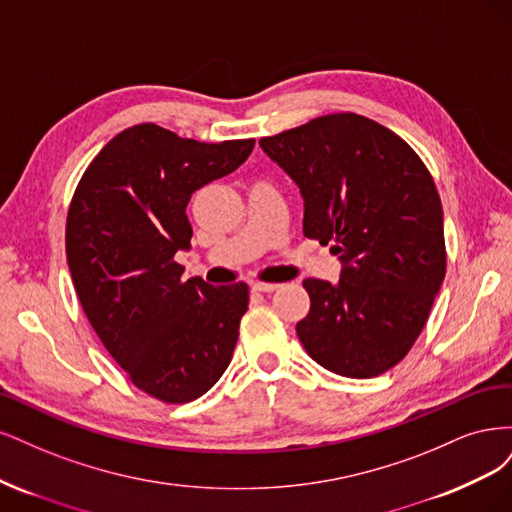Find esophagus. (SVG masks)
<instances>
[{
  "instance_id": "1",
  "label": "esophagus",
  "mask_w": 512,
  "mask_h": 512,
  "mask_svg": "<svg viewBox=\"0 0 512 512\" xmlns=\"http://www.w3.org/2000/svg\"><path fill=\"white\" fill-rule=\"evenodd\" d=\"M278 287H280L278 283H253V291H261V293H272Z\"/></svg>"
}]
</instances>
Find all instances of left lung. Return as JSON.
Returning <instances> with one entry per match:
<instances>
[{
    "mask_svg": "<svg viewBox=\"0 0 512 512\" xmlns=\"http://www.w3.org/2000/svg\"><path fill=\"white\" fill-rule=\"evenodd\" d=\"M304 200V236L334 242L336 285L306 278L295 325L325 370L372 378L406 357L447 272L442 204L419 155L353 112L327 114L259 140Z\"/></svg>",
    "mask_w": 512,
    "mask_h": 512,
    "instance_id": "obj_1",
    "label": "left lung"
}]
</instances>
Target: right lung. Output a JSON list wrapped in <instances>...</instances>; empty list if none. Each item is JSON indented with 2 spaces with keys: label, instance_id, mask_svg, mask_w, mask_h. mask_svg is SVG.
<instances>
[{
  "label": "right lung",
  "instance_id": "right-lung-1",
  "mask_svg": "<svg viewBox=\"0 0 512 512\" xmlns=\"http://www.w3.org/2000/svg\"><path fill=\"white\" fill-rule=\"evenodd\" d=\"M253 146L134 125L97 153L72 197L65 253L82 310L131 383L161 402L200 398L232 361L249 287L183 280L174 255L191 249L193 191L238 170Z\"/></svg>",
  "mask_w": 512,
  "mask_h": 512
}]
</instances>
